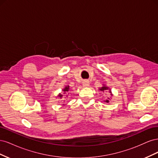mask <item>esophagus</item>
Masks as SVG:
<instances>
[{
  "label": "esophagus",
  "instance_id": "obj_1",
  "mask_svg": "<svg viewBox=\"0 0 158 158\" xmlns=\"http://www.w3.org/2000/svg\"><path fill=\"white\" fill-rule=\"evenodd\" d=\"M82 85L83 87H88L89 86V82L87 80H84L82 82Z\"/></svg>",
  "mask_w": 158,
  "mask_h": 158
}]
</instances>
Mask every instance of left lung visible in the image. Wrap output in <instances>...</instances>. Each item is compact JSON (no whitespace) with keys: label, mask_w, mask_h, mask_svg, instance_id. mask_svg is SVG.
Segmentation results:
<instances>
[{"label":"left lung","mask_w":158,"mask_h":158,"mask_svg":"<svg viewBox=\"0 0 158 158\" xmlns=\"http://www.w3.org/2000/svg\"><path fill=\"white\" fill-rule=\"evenodd\" d=\"M108 89H109V87L106 86V85H103V86H102V88H100V89H99V90H100V91H102V92H106V91H107V90H108ZM109 92H110V93H111V91H109ZM105 102L109 103V100L107 99V100H106V101H105Z\"/></svg>","instance_id":"obj_1"}]
</instances>
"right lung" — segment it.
<instances>
[{
  "label": "right lung",
  "mask_w": 158,
  "mask_h": 158,
  "mask_svg": "<svg viewBox=\"0 0 158 158\" xmlns=\"http://www.w3.org/2000/svg\"><path fill=\"white\" fill-rule=\"evenodd\" d=\"M69 89H70V88H69V85H67V86H65V88L63 89V92H64V94L68 93L69 91ZM58 97L60 98H62V97H63V95L59 94L58 95Z\"/></svg>",
  "instance_id": "obj_1"
}]
</instances>
